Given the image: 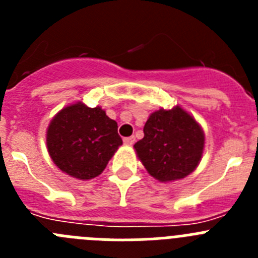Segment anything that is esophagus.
<instances>
[{
  "mask_svg": "<svg viewBox=\"0 0 258 258\" xmlns=\"http://www.w3.org/2000/svg\"><path fill=\"white\" fill-rule=\"evenodd\" d=\"M134 142H136V138H134L133 136H132V137H126V138H124V143L126 146L134 145Z\"/></svg>",
  "mask_w": 258,
  "mask_h": 258,
  "instance_id": "1",
  "label": "esophagus"
}]
</instances>
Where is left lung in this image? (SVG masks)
<instances>
[{
  "instance_id": "8db88e82",
  "label": "left lung",
  "mask_w": 258,
  "mask_h": 258,
  "mask_svg": "<svg viewBox=\"0 0 258 258\" xmlns=\"http://www.w3.org/2000/svg\"><path fill=\"white\" fill-rule=\"evenodd\" d=\"M143 133L134 149L147 172L160 182L184 178L200 163L204 132L179 106L151 113Z\"/></svg>"
}]
</instances>
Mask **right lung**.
I'll use <instances>...</instances> for the list:
<instances>
[{
  "instance_id": "right-lung-1",
  "label": "right lung",
  "mask_w": 258,
  "mask_h": 258,
  "mask_svg": "<svg viewBox=\"0 0 258 258\" xmlns=\"http://www.w3.org/2000/svg\"><path fill=\"white\" fill-rule=\"evenodd\" d=\"M50 157L61 172L77 179L101 174L122 145L117 122L101 107L71 104L59 111L46 132Z\"/></svg>"
}]
</instances>
